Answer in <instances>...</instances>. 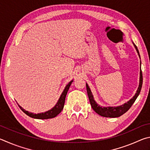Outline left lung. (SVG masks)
<instances>
[{"instance_id": "left-lung-1", "label": "left lung", "mask_w": 150, "mask_h": 150, "mask_svg": "<svg viewBox=\"0 0 150 150\" xmlns=\"http://www.w3.org/2000/svg\"><path fill=\"white\" fill-rule=\"evenodd\" d=\"M134 47L136 49V51L138 52V54L139 57L140 58V54H139L138 49L134 45ZM141 65V62H140ZM142 82H143V76H142V70H140V85H139V87L137 91L135 94V96L133 97L132 99H131L129 101H128L127 103H125L124 105H122L116 107H102L98 105V104L96 103V102L93 99V96L92 93L91 92V90L90 88H89L88 85L86 83V90H87V93L88 96L89 98V100H90L91 106L92 107V109L94 110V111L97 112L98 115H101V116H103L105 117H110V118H115V117H119L121 116L122 115L125 114L126 112L128 111L131 106L132 105V104L134 103L136 101V98H138L139 94L140 93L142 86Z\"/></svg>"}]
</instances>
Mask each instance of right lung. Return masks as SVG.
<instances>
[{
  "instance_id": "right-lung-1",
  "label": "right lung",
  "mask_w": 150,
  "mask_h": 150,
  "mask_svg": "<svg viewBox=\"0 0 150 150\" xmlns=\"http://www.w3.org/2000/svg\"><path fill=\"white\" fill-rule=\"evenodd\" d=\"M72 81H71L69 83H68V85L66 86V88L64 89V90L63 91V92L62 93V95L60 96V99L58 101L57 103L56 104L53 108L51 109L49 111H47L45 112H42V113H39V114H33L31 113V112H30L28 111H25L22 107H21L20 105L19 106L21 110L25 113L27 115H28L29 117L34 118V119H51V118H54L56 116H57V115H59L64 107V102H65V98L66 96H67V94L68 90H69V88L72 83Z\"/></svg>"
}]
</instances>
